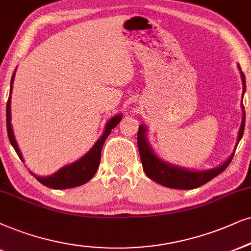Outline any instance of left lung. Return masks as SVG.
Returning a JSON list of instances; mask_svg holds the SVG:
<instances>
[{"label":"left lung","instance_id":"obj_1","mask_svg":"<svg viewBox=\"0 0 251 251\" xmlns=\"http://www.w3.org/2000/svg\"><path fill=\"white\" fill-rule=\"evenodd\" d=\"M240 68V66H239ZM241 76H242L243 82V94L246 91V78H244V74L241 72ZM243 98V95H242ZM242 109L244 110V106L242 104ZM244 124H246V112L243 111V118L242 124L239 131V138H237V142L241 140L244 131ZM146 127L145 126H140L138 131V148L139 153H140V158L142 167H144L145 174L149 178L155 180V182L161 184V185L167 186V188L171 189H182V190H191L199 188V186L204 185L214 177L220 175L223 171L228 167V164L233 160L234 154H231L229 158L221 164L220 167L214 168L211 170L205 171H190L183 168H178L175 166H170L163 161H161L154 151H151V146L148 145L147 139H146Z\"/></svg>","mask_w":251,"mask_h":251}]
</instances>
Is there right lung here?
I'll list each match as a JSON object with an SVG mask.
<instances>
[{
    "mask_svg": "<svg viewBox=\"0 0 251 251\" xmlns=\"http://www.w3.org/2000/svg\"><path fill=\"white\" fill-rule=\"evenodd\" d=\"M14 77L15 73L11 77V85H10V94L12 89V83H14ZM10 96L8 98L7 103V131H8V136L9 140H10V144L12 147L16 151L18 156L23 162V157H22V154L20 151V148H18L17 142L15 140L14 132H12L11 123H10ZM120 120H122V115H118L113 118H111L106 124L105 131H104L102 138L98 139L96 144L94 145V147L89 151L88 154H85L83 157L80 158L76 162L69 164V166H66L56 171L55 174L50 175L49 177H39L36 176V178L39 180L41 184L49 186V188L52 189H71L75 188V186H80L82 184L87 183L93 178L95 174L98 169V166H100V151H102V147L104 145V141L109 136V134L112 131L113 128L118 125ZM33 175V174H32Z\"/></svg>",
    "mask_w": 251,
    "mask_h": 251,
    "instance_id": "right-lung-1",
    "label": "right lung"
}]
</instances>
